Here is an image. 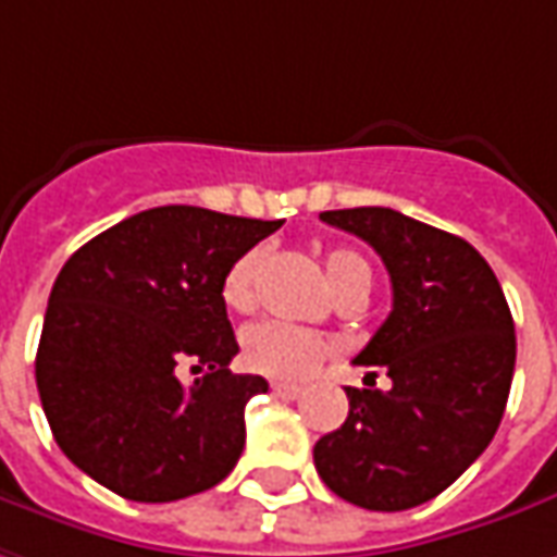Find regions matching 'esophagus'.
I'll use <instances>...</instances> for the list:
<instances>
[{
  "instance_id": "obj_1",
  "label": "esophagus",
  "mask_w": 557,
  "mask_h": 557,
  "mask_svg": "<svg viewBox=\"0 0 557 557\" xmlns=\"http://www.w3.org/2000/svg\"><path fill=\"white\" fill-rule=\"evenodd\" d=\"M271 389H274V396H280V399H298L305 387L301 384H289V381H274Z\"/></svg>"
}]
</instances>
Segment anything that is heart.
Returning <instances> with one entry per match:
<instances>
[{"label": "heart", "mask_w": 557, "mask_h": 557, "mask_svg": "<svg viewBox=\"0 0 557 557\" xmlns=\"http://www.w3.org/2000/svg\"><path fill=\"white\" fill-rule=\"evenodd\" d=\"M264 259H268L264 247H252L228 264V271L222 277V301L231 310L247 313L259 305V280H262ZM323 268H326L332 289L338 295L347 293V289H366L369 293V286H372V268L354 249H329ZM329 354H332L329 338L310 332V329L283 323V320L252 323L240 335L244 366L252 372L268 374V377H283V381L308 377L317 369V362L326 359Z\"/></svg>", "instance_id": "b5f03b06"}]
</instances>
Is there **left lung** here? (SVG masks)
<instances>
[{"mask_svg":"<svg viewBox=\"0 0 557 557\" xmlns=\"http://www.w3.org/2000/svg\"><path fill=\"white\" fill-rule=\"evenodd\" d=\"M387 264L393 310L357 354L389 377L347 387V421L313 445L329 491L372 512L438 497L491 445L512 372L516 323L491 264L463 237L389 207L326 210Z\"/></svg>","mask_w":557,"mask_h":557,"instance_id":"1","label":"left lung"}]
</instances>
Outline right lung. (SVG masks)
Listing matches in <instances>:
<instances>
[{
    "label": "right lung",
    "mask_w": 557,
    "mask_h": 557,
    "mask_svg": "<svg viewBox=\"0 0 557 557\" xmlns=\"http://www.w3.org/2000/svg\"><path fill=\"white\" fill-rule=\"evenodd\" d=\"M283 222L154 207L75 249L45 310L36 387L60 451L124 500L170 503L219 485L268 389L231 374L228 264ZM185 364L200 371L178 381Z\"/></svg>",
    "instance_id": "1"
}]
</instances>
